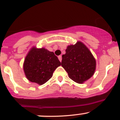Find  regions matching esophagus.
I'll list each match as a JSON object with an SVG mask.
<instances>
[{
	"mask_svg": "<svg viewBox=\"0 0 120 120\" xmlns=\"http://www.w3.org/2000/svg\"><path fill=\"white\" fill-rule=\"evenodd\" d=\"M58 59H59V60H60V61L61 62V60H62V57H61V56H58Z\"/></svg>",
	"mask_w": 120,
	"mask_h": 120,
	"instance_id": "1",
	"label": "esophagus"
}]
</instances>
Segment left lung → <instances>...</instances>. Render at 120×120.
<instances>
[{"label": "left lung", "instance_id": "1", "mask_svg": "<svg viewBox=\"0 0 120 120\" xmlns=\"http://www.w3.org/2000/svg\"><path fill=\"white\" fill-rule=\"evenodd\" d=\"M61 66L69 78L75 82L83 83L92 77L96 69V60L88 48L81 42L68 46L62 55Z\"/></svg>", "mask_w": 120, "mask_h": 120}]
</instances>
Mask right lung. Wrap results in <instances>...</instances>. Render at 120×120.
I'll list each match as a JSON object with an SVG mask.
<instances>
[{
  "label": "right lung",
  "instance_id": "right-lung-1",
  "mask_svg": "<svg viewBox=\"0 0 120 120\" xmlns=\"http://www.w3.org/2000/svg\"><path fill=\"white\" fill-rule=\"evenodd\" d=\"M61 65L57 57L45 48H31L24 60L23 69L26 78L43 85L52 78L54 70Z\"/></svg>",
  "mask_w": 120,
  "mask_h": 120
}]
</instances>
